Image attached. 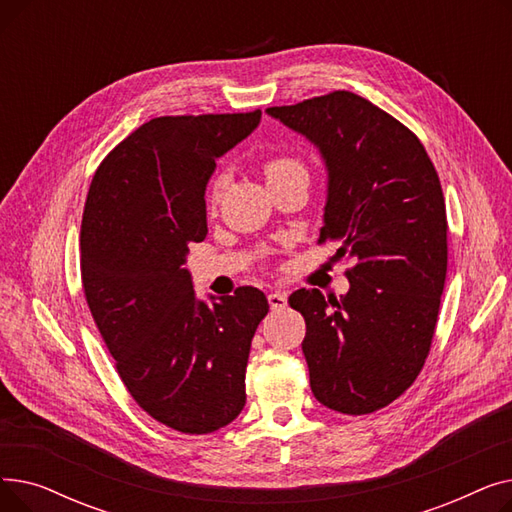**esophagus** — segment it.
<instances>
[{
    "instance_id": "obj_1",
    "label": "esophagus",
    "mask_w": 512,
    "mask_h": 512,
    "mask_svg": "<svg viewBox=\"0 0 512 512\" xmlns=\"http://www.w3.org/2000/svg\"><path fill=\"white\" fill-rule=\"evenodd\" d=\"M267 303H270L272 311H282V309H286L288 299H286L284 292H270V294H267Z\"/></svg>"
}]
</instances>
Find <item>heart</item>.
Here are the masks:
<instances>
[{"label": "heart", "instance_id": "obj_1", "mask_svg": "<svg viewBox=\"0 0 512 512\" xmlns=\"http://www.w3.org/2000/svg\"><path fill=\"white\" fill-rule=\"evenodd\" d=\"M294 170H303V166L299 164V159L288 157V155L272 157V159H267V164H265L267 180H270V178H276V176H282V174H288V172H294ZM226 184H228V176H226V174H220L218 178H215V180L211 182L209 197H211V201H213V203L222 197Z\"/></svg>", "mask_w": 512, "mask_h": 512}]
</instances>
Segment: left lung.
<instances>
[{
	"mask_svg": "<svg viewBox=\"0 0 512 512\" xmlns=\"http://www.w3.org/2000/svg\"><path fill=\"white\" fill-rule=\"evenodd\" d=\"M265 112L324 159L319 242L355 261L340 299L317 288L288 299L307 324L311 392L338 413H373L415 382L432 346L448 263L440 178L415 134L355 93Z\"/></svg>",
	"mask_w": 512,
	"mask_h": 512,
	"instance_id": "1",
	"label": "left lung"
}]
</instances>
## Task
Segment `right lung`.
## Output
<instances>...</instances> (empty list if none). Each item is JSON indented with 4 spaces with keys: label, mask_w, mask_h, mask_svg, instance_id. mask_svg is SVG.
I'll list each match as a JSON object with an SVG mask.
<instances>
[{
    "label": "right lung",
    "mask_w": 512,
    "mask_h": 512,
    "mask_svg": "<svg viewBox=\"0 0 512 512\" xmlns=\"http://www.w3.org/2000/svg\"><path fill=\"white\" fill-rule=\"evenodd\" d=\"M261 112L164 116L97 168L80 226L85 297L124 386L153 419L211 434L245 407L251 340L270 311L253 286L197 299L186 270L207 236L205 188Z\"/></svg>",
    "instance_id": "obj_1"
}]
</instances>
